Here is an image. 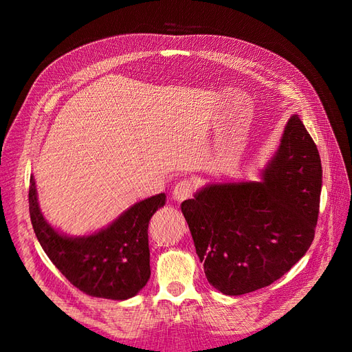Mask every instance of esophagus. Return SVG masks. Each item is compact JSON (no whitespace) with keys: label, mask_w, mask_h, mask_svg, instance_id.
Returning <instances> with one entry per match:
<instances>
[{"label":"esophagus","mask_w":352,"mask_h":352,"mask_svg":"<svg viewBox=\"0 0 352 352\" xmlns=\"http://www.w3.org/2000/svg\"><path fill=\"white\" fill-rule=\"evenodd\" d=\"M193 190H195V184H193L192 180H182L175 184L174 190H172V198H174L177 203H182V201L192 197Z\"/></svg>","instance_id":"obj_1"}]
</instances>
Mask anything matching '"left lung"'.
I'll use <instances>...</instances> for the list:
<instances>
[{
	"mask_svg": "<svg viewBox=\"0 0 352 352\" xmlns=\"http://www.w3.org/2000/svg\"><path fill=\"white\" fill-rule=\"evenodd\" d=\"M320 188L318 146L294 115L263 183L210 184L183 201L208 283L226 295H243L289 272L315 239Z\"/></svg>",
	"mask_w": 352,
	"mask_h": 352,
	"instance_id": "left-lung-1",
	"label": "left lung"
}]
</instances>
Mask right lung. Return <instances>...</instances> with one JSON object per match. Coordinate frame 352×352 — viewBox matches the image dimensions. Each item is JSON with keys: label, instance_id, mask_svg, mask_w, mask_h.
<instances>
[{"label": "right lung", "instance_id": "right-lung-1", "mask_svg": "<svg viewBox=\"0 0 352 352\" xmlns=\"http://www.w3.org/2000/svg\"><path fill=\"white\" fill-rule=\"evenodd\" d=\"M164 201L166 195L159 193L134 204L96 234L66 237L45 221L37 204L34 178L30 177V219L43 251L72 286L107 300H126L148 283V223Z\"/></svg>", "mask_w": 352, "mask_h": 352}]
</instances>
